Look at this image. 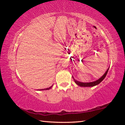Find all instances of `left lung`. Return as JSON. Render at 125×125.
Wrapping results in <instances>:
<instances>
[{"instance_id":"1","label":"left lung","mask_w":125,"mask_h":125,"mask_svg":"<svg viewBox=\"0 0 125 125\" xmlns=\"http://www.w3.org/2000/svg\"><path fill=\"white\" fill-rule=\"evenodd\" d=\"M108 70H109V68L107 69L106 72H105V73L103 74V76L100 78L97 79V81L92 82H89V83H83V82H79L75 79L73 76H72V78H73V79L75 83H76L78 85H79L80 86H82V87H91V86L93 87V86H94L95 85H98V84H99L104 79V78L105 77V76H106V75L108 73Z\"/></svg>"}]
</instances>
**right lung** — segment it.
<instances>
[{
  "mask_svg": "<svg viewBox=\"0 0 125 125\" xmlns=\"http://www.w3.org/2000/svg\"><path fill=\"white\" fill-rule=\"evenodd\" d=\"M53 85H52L51 86L49 87V88H46V89H40V90H49V89H51Z\"/></svg>",
  "mask_w": 125,
  "mask_h": 125,
  "instance_id": "add662e5",
  "label": "right lung"
}]
</instances>
